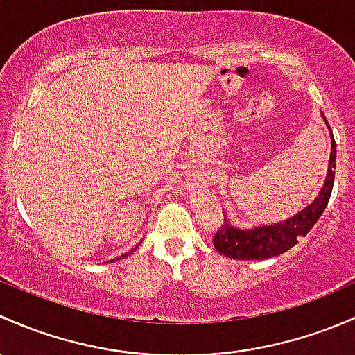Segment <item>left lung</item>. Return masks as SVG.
Here are the masks:
<instances>
[{
	"instance_id": "left-lung-1",
	"label": "left lung",
	"mask_w": 355,
	"mask_h": 355,
	"mask_svg": "<svg viewBox=\"0 0 355 355\" xmlns=\"http://www.w3.org/2000/svg\"><path fill=\"white\" fill-rule=\"evenodd\" d=\"M324 119V116H323ZM327 121V119H324ZM328 124V121H327ZM330 128V124H328ZM331 131V130H330ZM335 159H337V145L331 133V155L328 164V176L324 186L314 202L304 210L297 211L292 217L277 224H261L257 227H237L225 218L214 236V246L218 253L236 259H263L279 257L297 244L299 237L306 236L316 224L318 218L330 202L331 189L335 181Z\"/></svg>"
}]
</instances>
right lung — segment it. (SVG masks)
Here are the masks:
<instances>
[{
  "instance_id": "1",
  "label": "right lung",
  "mask_w": 355,
  "mask_h": 355,
  "mask_svg": "<svg viewBox=\"0 0 355 355\" xmlns=\"http://www.w3.org/2000/svg\"><path fill=\"white\" fill-rule=\"evenodd\" d=\"M137 248L138 246L131 248V251H135V250H137ZM131 251H130V253H131ZM130 253H124V254H121V257H118V258H114V259H109V261H116V259H119V258H126V257H130Z\"/></svg>"
}]
</instances>
